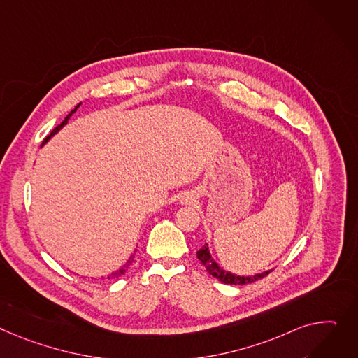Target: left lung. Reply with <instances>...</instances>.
I'll return each mask as SVG.
<instances>
[{
  "label": "left lung",
  "instance_id": "8db88e82",
  "mask_svg": "<svg viewBox=\"0 0 358 358\" xmlns=\"http://www.w3.org/2000/svg\"><path fill=\"white\" fill-rule=\"evenodd\" d=\"M197 257H199V260L201 262V264L204 265L206 271L213 278H216L217 280H220L223 283H227V285H246V283H252L255 280H259L262 278H265L266 275H269L272 272V269H271V271H265V272H262V273H256L253 276H241V275H234L231 272H227V271H224L223 268H220L217 265V262H214V259L210 255L207 243L197 252Z\"/></svg>",
  "mask_w": 358,
  "mask_h": 358
}]
</instances>
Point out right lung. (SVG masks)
I'll return each mask as SVG.
<instances>
[{
    "label": "right lung",
    "mask_w": 358,
    "mask_h": 358,
    "mask_svg": "<svg viewBox=\"0 0 358 358\" xmlns=\"http://www.w3.org/2000/svg\"><path fill=\"white\" fill-rule=\"evenodd\" d=\"M79 106H80V103H79L78 106H75V109H73V110H71V112H70V113H69V115H67V116L64 117V121H63V122H62L60 125H57V127H56V128H55V129H53V131L50 132V135H47V138H45V139L43 141V144H41V147H43V145L45 144V142H47V141H49V139H50V138H52L53 135H56V134H57V132H59V131H60V129H62V128H63V127H64V125L67 124V121H69V119H70V116H71V115H73V113H75V112L78 110V108H79ZM134 257H135V255H132V256H131V257L128 259V262H127V264H125V265H124L122 268H119L117 271H115V272H112L110 275H108V279H115V278H119V276H121V275H124V273H125V272L128 271V268H129V266L132 265V262H134Z\"/></svg>",
    "instance_id": "right-lung-1"
}]
</instances>
